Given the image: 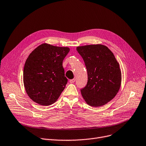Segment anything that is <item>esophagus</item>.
Wrapping results in <instances>:
<instances>
[{"label":"esophagus","instance_id":"1","mask_svg":"<svg viewBox=\"0 0 146 146\" xmlns=\"http://www.w3.org/2000/svg\"><path fill=\"white\" fill-rule=\"evenodd\" d=\"M75 79H70V83H74L75 82Z\"/></svg>","mask_w":146,"mask_h":146}]
</instances>
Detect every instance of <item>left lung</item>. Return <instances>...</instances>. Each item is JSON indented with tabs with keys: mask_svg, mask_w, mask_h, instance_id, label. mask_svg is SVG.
Segmentation results:
<instances>
[{
	"mask_svg": "<svg viewBox=\"0 0 146 146\" xmlns=\"http://www.w3.org/2000/svg\"><path fill=\"white\" fill-rule=\"evenodd\" d=\"M85 62L88 82L80 89L82 95L90 106H102L115 96L121 83L119 66L106 46L97 44L77 47Z\"/></svg>",
	"mask_w": 146,
	"mask_h": 146,
	"instance_id": "left-lung-1",
	"label": "left lung"
}]
</instances>
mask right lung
<instances>
[{
    "mask_svg": "<svg viewBox=\"0 0 146 146\" xmlns=\"http://www.w3.org/2000/svg\"><path fill=\"white\" fill-rule=\"evenodd\" d=\"M69 51L68 47L44 43L29 55L23 77L27 93L33 101L48 106L57 100L68 81L63 61Z\"/></svg>",
    "mask_w": 146,
    "mask_h": 146,
    "instance_id": "right-lung-1",
    "label": "right lung"
}]
</instances>
